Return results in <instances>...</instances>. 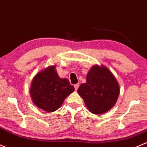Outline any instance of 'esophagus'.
<instances>
[{"label": "esophagus", "instance_id": "1", "mask_svg": "<svg viewBox=\"0 0 147 147\" xmlns=\"http://www.w3.org/2000/svg\"><path fill=\"white\" fill-rule=\"evenodd\" d=\"M78 87H79V84H76L74 85V88H75L76 90H77V89L78 88Z\"/></svg>", "mask_w": 147, "mask_h": 147}]
</instances>
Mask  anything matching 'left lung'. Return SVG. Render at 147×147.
I'll return each mask as SVG.
<instances>
[{
    "instance_id": "1",
    "label": "left lung",
    "mask_w": 147,
    "mask_h": 147,
    "mask_svg": "<svg viewBox=\"0 0 147 147\" xmlns=\"http://www.w3.org/2000/svg\"><path fill=\"white\" fill-rule=\"evenodd\" d=\"M77 91L90 113L100 115L114 106L118 98L119 88L107 68L96 65L88 73L86 84H81Z\"/></svg>"
}]
</instances>
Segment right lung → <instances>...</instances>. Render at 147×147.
<instances>
[{"instance_id": "right-lung-1", "label": "right lung", "mask_w": 147, "mask_h": 147, "mask_svg": "<svg viewBox=\"0 0 147 147\" xmlns=\"http://www.w3.org/2000/svg\"><path fill=\"white\" fill-rule=\"evenodd\" d=\"M55 69V66H49L37 74L30 88L34 105L47 112L59 108L65 98L74 90L69 80L60 78Z\"/></svg>"}]
</instances>
